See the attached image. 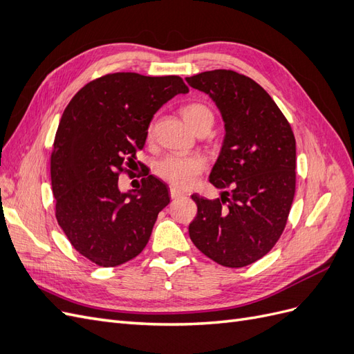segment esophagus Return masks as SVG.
I'll return each instance as SVG.
<instances>
[{
    "label": "esophagus",
    "mask_w": 354,
    "mask_h": 354,
    "mask_svg": "<svg viewBox=\"0 0 354 354\" xmlns=\"http://www.w3.org/2000/svg\"><path fill=\"white\" fill-rule=\"evenodd\" d=\"M186 194L185 192H181V190H178V189H176V187H171L169 189V196H171V199H178V198H183Z\"/></svg>",
    "instance_id": "1"
}]
</instances>
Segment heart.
Wrapping results in <instances>:
<instances>
[{
	"label": "heart",
	"instance_id": "1",
	"mask_svg": "<svg viewBox=\"0 0 354 354\" xmlns=\"http://www.w3.org/2000/svg\"><path fill=\"white\" fill-rule=\"evenodd\" d=\"M185 122L196 131L201 125L212 124V112L202 103H189L180 111ZM207 168V160L201 155H177L164 156L155 165V174L167 183L176 187H189L195 178Z\"/></svg>",
	"mask_w": 354,
	"mask_h": 354
}]
</instances>
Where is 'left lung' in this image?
<instances>
[{
  "instance_id": "left-lung-1",
  "label": "left lung",
  "mask_w": 354,
  "mask_h": 354,
  "mask_svg": "<svg viewBox=\"0 0 354 354\" xmlns=\"http://www.w3.org/2000/svg\"><path fill=\"white\" fill-rule=\"evenodd\" d=\"M209 94L226 127L209 181L221 198L192 195L198 214L189 236L208 259L245 267L269 252L286 226L295 195V137L282 111L250 77L227 69L186 78Z\"/></svg>"
}]
</instances>
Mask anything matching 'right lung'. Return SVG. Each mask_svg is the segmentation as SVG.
<instances>
[{
    "mask_svg": "<svg viewBox=\"0 0 354 354\" xmlns=\"http://www.w3.org/2000/svg\"><path fill=\"white\" fill-rule=\"evenodd\" d=\"M187 91L176 75L116 72L84 85L66 106L53 143L51 189L59 226L91 263L121 266L147 245L168 187L146 174L134 194H121L118 178L131 174L156 111Z\"/></svg>",
    "mask_w": 354,
    "mask_h": 354,
    "instance_id": "1",
    "label": "right lung"
}]
</instances>
